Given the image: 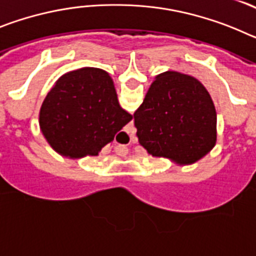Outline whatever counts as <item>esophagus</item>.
<instances>
[{
  "instance_id": "obj_1",
  "label": "esophagus",
  "mask_w": 256,
  "mask_h": 256,
  "mask_svg": "<svg viewBox=\"0 0 256 256\" xmlns=\"http://www.w3.org/2000/svg\"><path fill=\"white\" fill-rule=\"evenodd\" d=\"M126 154V150H124V148H122V151L120 152H119V155H122V156H124Z\"/></svg>"
}]
</instances>
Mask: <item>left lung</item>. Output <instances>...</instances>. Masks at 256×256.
Instances as JSON below:
<instances>
[{
	"label": "left lung",
	"mask_w": 256,
	"mask_h": 256,
	"mask_svg": "<svg viewBox=\"0 0 256 256\" xmlns=\"http://www.w3.org/2000/svg\"><path fill=\"white\" fill-rule=\"evenodd\" d=\"M138 142L152 156L192 164L216 142V112L206 88L194 76H156L133 114Z\"/></svg>",
	"instance_id": "8db88e82"
}]
</instances>
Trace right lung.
Masks as SVG:
<instances>
[{
    "label": "right lung",
    "mask_w": 256,
    "mask_h": 256,
    "mask_svg": "<svg viewBox=\"0 0 256 256\" xmlns=\"http://www.w3.org/2000/svg\"><path fill=\"white\" fill-rule=\"evenodd\" d=\"M132 120L118 102L106 72L82 68L64 74L47 94L40 126L47 142L61 155L96 156Z\"/></svg>",
    "instance_id": "right-lung-1"
}]
</instances>
